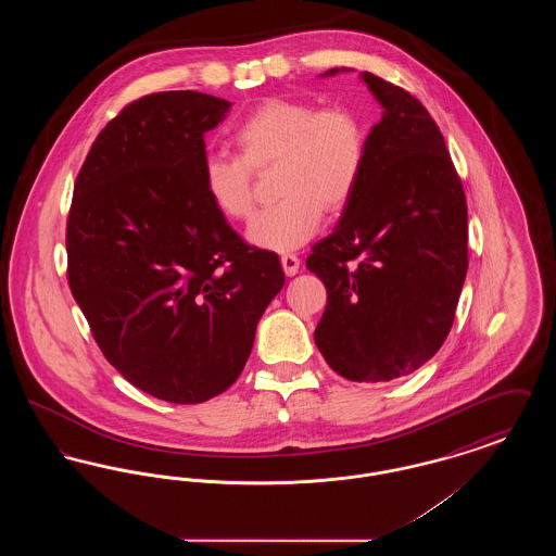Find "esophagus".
Returning <instances> with one entry per match:
<instances>
[{"mask_svg":"<svg viewBox=\"0 0 556 556\" xmlns=\"http://www.w3.org/2000/svg\"><path fill=\"white\" fill-rule=\"evenodd\" d=\"M281 266H283L288 277H293L300 270V258L295 254H283L281 256Z\"/></svg>","mask_w":556,"mask_h":556,"instance_id":"esophagus-1","label":"esophagus"}]
</instances>
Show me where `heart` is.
Returning <instances> with one entry per match:
<instances>
[{"instance_id": "b5f03b06", "label": "heart", "mask_w": 556, "mask_h": 556, "mask_svg": "<svg viewBox=\"0 0 556 556\" xmlns=\"http://www.w3.org/2000/svg\"><path fill=\"white\" fill-rule=\"evenodd\" d=\"M233 141L239 156L211 152L204 159L206 195L223 216L245 220L254 211L252 168L279 164L277 193L283 200L258 212L245 231L250 243L275 252L313 238L325 208H344L367 159V132L350 108L318 110L306 100H265L239 123Z\"/></svg>"}]
</instances>
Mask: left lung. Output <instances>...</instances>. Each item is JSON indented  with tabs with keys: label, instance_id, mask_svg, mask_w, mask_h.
<instances>
[{
	"label": "left lung",
	"instance_id": "8db88e82",
	"mask_svg": "<svg viewBox=\"0 0 556 556\" xmlns=\"http://www.w3.org/2000/svg\"><path fill=\"white\" fill-rule=\"evenodd\" d=\"M345 68H331L333 77ZM381 118L361 184L306 266L327 288L315 342L350 381L424 367L448 336L467 277V202L444 137L402 87L361 73Z\"/></svg>",
	"mask_w": 556,
	"mask_h": 556
}]
</instances>
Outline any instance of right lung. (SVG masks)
<instances>
[{
    "instance_id": "right-lung-1",
    "label": "right lung",
    "mask_w": 556,
    "mask_h": 556,
    "mask_svg": "<svg viewBox=\"0 0 556 556\" xmlns=\"http://www.w3.org/2000/svg\"><path fill=\"white\" fill-rule=\"evenodd\" d=\"M227 100L162 91L125 108L83 162L66 227L68 283L108 363L173 404L229 390L286 275L243 243L202 181Z\"/></svg>"
}]
</instances>
